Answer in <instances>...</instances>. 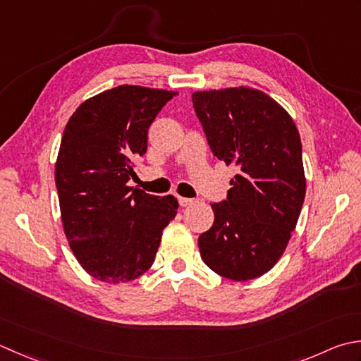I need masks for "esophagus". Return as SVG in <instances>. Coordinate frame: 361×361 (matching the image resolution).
Returning <instances> with one entry per match:
<instances>
[{
  "label": "esophagus",
  "mask_w": 361,
  "mask_h": 361,
  "mask_svg": "<svg viewBox=\"0 0 361 361\" xmlns=\"http://www.w3.org/2000/svg\"><path fill=\"white\" fill-rule=\"evenodd\" d=\"M178 202L181 207H189V204H194L195 199H186V197H178Z\"/></svg>",
  "instance_id": "esophagus-1"
}]
</instances>
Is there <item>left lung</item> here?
Returning a JSON list of instances; mask_svg holds the SVG:
<instances>
[{
	"instance_id": "1",
	"label": "left lung",
	"mask_w": 361,
	"mask_h": 361,
	"mask_svg": "<svg viewBox=\"0 0 361 361\" xmlns=\"http://www.w3.org/2000/svg\"><path fill=\"white\" fill-rule=\"evenodd\" d=\"M192 103L214 157L239 167L227 199L211 204L214 224L199 238L202 259L225 279L261 277L283 255L305 199L299 131L257 89L194 92Z\"/></svg>"
}]
</instances>
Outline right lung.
I'll list each match as a JSON object with an SVG mask.
<instances>
[{
  "label": "right lung",
  "instance_id": "right-lung-1",
  "mask_svg": "<svg viewBox=\"0 0 361 361\" xmlns=\"http://www.w3.org/2000/svg\"><path fill=\"white\" fill-rule=\"evenodd\" d=\"M175 95L123 84L80 104L63 130L54 169L62 225L76 259L97 280L125 283L150 269L162 230L176 216L173 195L128 186L148 128Z\"/></svg>",
  "mask_w": 361,
  "mask_h": 361
}]
</instances>
